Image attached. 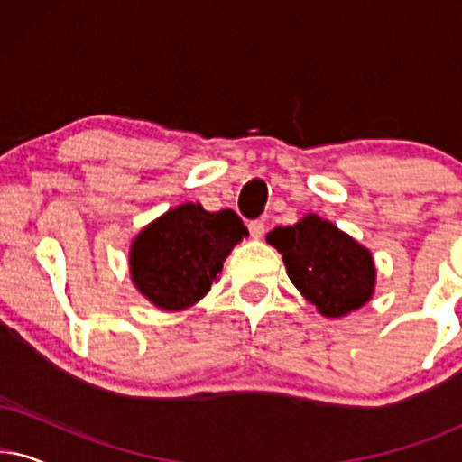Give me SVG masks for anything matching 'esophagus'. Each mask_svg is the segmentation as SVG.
<instances>
[{
    "mask_svg": "<svg viewBox=\"0 0 462 462\" xmlns=\"http://www.w3.org/2000/svg\"><path fill=\"white\" fill-rule=\"evenodd\" d=\"M248 229H250V236L254 237V239L263 237V236H264V220H261V218L250 220V223H248Z\"/></svg>",
    "mask_w": 462,
    "mask_h": 462,
    "instance_id": "obj_1",
    "label": "esophagus"
}]
</instances>
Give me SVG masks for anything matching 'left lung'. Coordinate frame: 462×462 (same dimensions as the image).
<instances>
[{
  "instance_id": "obj_1",
  "label": "left lung",
  "mask_w": 462,
  "mask_h": 462,
  "mask_svg": "<svg viewBox=\"0 0 462 462\" xmlns=\"http://www.w3.org/2000/svg\"><path fill=\"white\" fill-rule=\"evenodd\" d=\"M267 242L282 254L290 282L324 318H343L374 294L370 250L318 214L292 226H275Z\"/></svg>"
}]
</instances>
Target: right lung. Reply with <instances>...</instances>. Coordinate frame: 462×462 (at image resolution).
Listing matches in <instances>:
<instances>
[{
    "label": "right lung",
    "instance_id": "right-lung-1",
    "mask_svg": "<svg viewBox=\"0 0 462 462\" xmlns=\"http://www.w3.org/2000/svg\"><path fill=\"white\" fill-rule=\"evenodd\" d=\"M248 236L233 210L176 206L134 237L130 275L138 292L163 311H182L204 299L233 245Z\"/></svg>",
    "mask_w": 462,
    "mask_h": 462
}]
</instances>
